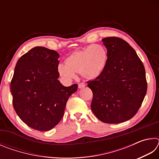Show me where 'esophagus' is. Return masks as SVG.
<instances>
[{
	"mask_svg": "<svg viewBox=\"0 0 159 159\" xmlns=\"http://www.w3.org/2000/svg\"><path fill=\"white\" fill-rule=\"evenodd\" d=\"M85 86V83H80L79 84V88H84Z\"/></svg>",
	"mask_w": 159,
	"mask_h": 159,
	"instance_id": "esophagus-1",
	"label": "esophagus"
}]
</instances>
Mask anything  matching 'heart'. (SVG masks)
<instances>
[{
	"instance_id": "heart-1",
	"label": "heart",
	"mask_w": 159,
	"mask_h": 159,
	"mask_svg": "<svg viewBox=\"0 0 159 159\" xmlns=\"http://www.w3.org/2000/svg\"><path fill=\"white\" fill-rule=\"evenodd\" d=\"M107 61V48L103 45L94 44L72 52L64 60L65 66H58V72L67 80L74 78L75 74L86 80H94L103 73Z\"/></svg>"
}]
</instances>
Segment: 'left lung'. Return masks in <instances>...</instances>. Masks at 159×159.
<instances>
[{
    "label": "left lung",
    "instance_id": "left-lung-1",
    "mask_svg": "<svg viewBox=\"0 0 159 159\" xmlns=\"http://www.w3.org/2000/svg\"><path fill=\"white\" fill-rule=\"evenodd\" d=\"M102 41L108 61L101 76L87 82L93 93L91 109L102 122H125L137 114L147 93L144 66L124 40L107 37Z\"/></svg>",
    "mask_w": 159,
    "mask_h": 159
}]
</instances>
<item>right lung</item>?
I'll return each instance as SVG.
<instances>
[{"instance_id": "obj_1", "label": "right lung", "mask_w": 159, "mask_h": 159, "mask_svg": "<svg viewBox=\"0 0 159 159\" xmlns=\"http://www.w3.org/2000/svg\"><path fill=\"white\" fill-rule=\"evenodd\" d=\"M55 50L35 47L19 59L10 83L13 107L24 123L39 131L51 130L63 117L78 85L65 87L58 78Z\"/></svg>"}]
</instances>
